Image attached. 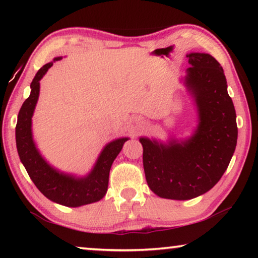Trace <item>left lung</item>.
Wrapping results in <instances>:
<instances>
[{"label": "left lung", "mask_w": 258, "mask_h": 258, "mask_svg": "<svg viewBox=\"0 0 258 258\" xmlns=\"http://www.w3.org/2000/svg\"><path fill=\"white\" fill-rule=\"evenodd\" d=\"M187 58L191 67L185 83L199 111L194 137L168 146L140 139L148 185L166 199L187 200L211 190L228 168L237 146V116L223 68L207 53H190Z\"/></svg>", "instance_id": "8db88e82"}]
</instances>
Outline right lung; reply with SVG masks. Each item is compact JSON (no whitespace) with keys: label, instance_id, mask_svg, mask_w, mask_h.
Here are the masks:
<instances>
[{"label":"right lung","instance_id":"obj_1","mask_svg":"<svg viewBox=\"0 0 258 258\" xmlns=\"http://www.w3.org/2000/svg\"><path fill=\"white\" fill-rule=\"evenodd\" d=\"M61 58H54V61ZM53 62H49L37 72L30 84V95L25 100L18 113L16 125L17 150L29 177L34 184L47 199L67 207H78L82 205L99 202L106 195L113 160L121 150L127 138L115 140L104 147L95 164L93 171L83 178H75L56 172L35 147L32 138V116L40 94V81Z\"/></svg>","mask_w":258,"mask_h":258}]
</instances>
